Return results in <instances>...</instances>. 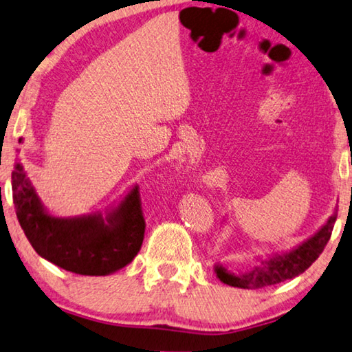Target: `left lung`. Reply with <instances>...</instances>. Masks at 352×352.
I'll list each match as a JSON object with an SVG mask.
<instances>
[{
  "label": "left lung",
  "mask_w": 352,
  "mask_h": 352,
  "mask_svg": "<svg viewBox=\"0 0 352 352\" xmlns=\"http://www.w3.org/2000/svg\"><path fill=\"white\" fill-rule=\"evenodd\" d=\"M337 219V208L333 210L332 216L316 230L314 235L309 236L298 246H294L283 252H271L255 256L256 265L248 267V270L232 272L221 263L214 265L216 277L221 282L230 287L238 288H263L277 285L285 282L288 278H294L310 267L311 263L324 250L329 238L332 235V228Z\"/></svg>",
  "instance_id": "1"
}]
</instances>
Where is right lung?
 Returning <instances> with one entry per match:
<instances>
[{
    "mask_svg": "<svg viewBox=\"0 0 352 352\" xmlns=\"http://www.w3.org/2000/svg\"><path fill=\"white\" fill-rule=\"evenodd\" d=\"M12 197L31 246L42 258L65 271L109 276L131 263L142 246L146 222L136 185L104 213L54 216L42 204L23 164L15 163Z\"/></svg>",
    "mask_w": 352,
    "mask_h": 352,
    "instance_id": "add662e5",
    "label": "right lung"
}]
</instances>
